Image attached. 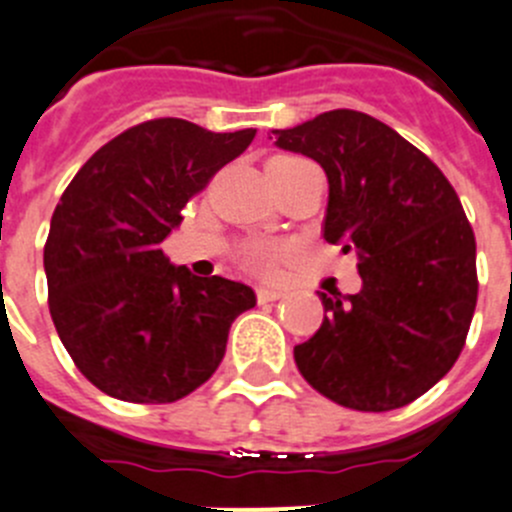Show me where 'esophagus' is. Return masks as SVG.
<instances>
[{"label": "esophagus", "instance_id": "obj_1", "mask_svg": "<svg viewBox=\"0 0 512 512\" xmlns=\"http://www.w3.org/2000/svg\"><path fill=\"white\" fill-rule=\"evenodd\" d=\"M280 297H282L280 290H272V287H257V302H262V305H265V302L280 300Z\"/></svg>", "mask_w": 512, "mask_h": 512}]
</instances>
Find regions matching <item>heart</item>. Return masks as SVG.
I'll return each instance as SVG.
<instances>
[{
    "label": "heart",
    "mask_w": 512,
    "mask_h": 512,
    "mask_svg": "<svg viewBox=\"0 0 512 512\" xmlns=\"http://www.w3.org/2000/svg\"><path fill=\"white\" fill-rule=\"evenodd\" d=\"M277 160H297V157H277ZM295 255V247L287 242H272V240H250L240 250V262L250 272L260 277H272L280 270L282 262L287 257Z\"/></svg>",
    "instance_id": "obj_1"
}]
</instances>
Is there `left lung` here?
<instances>
[{"label": "left lung", "mask_w": 512, "mask_h": 512, "mask_svg": "<svg viewBox=\"0 0 512 512\" xmlns=\"http://www.w3.org/2000/svg\"><path fill=\"white\" fill-rule=\"evenodd\" d=\"M330 182L322 237L357 252L362 290L320 292L325 320L297 370L342 408L385 413L428 393L460 357L478 302L475 235L428 155L355 109L277 130Z\"/></svg>", "instance_id": "1"}]
</instances>
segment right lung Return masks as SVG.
Returning a JSON list of instances; mask_svg holds the SVG:
<instances>
[{"label": "right lung", "instance_id": "obj_1", "mask_svg": "<svg viewBox=\"0 0 512 512\" xmlns=\"http://www.w3.org/2000/svg\"><path fill=\"white\" fill-rule=\"evenodd\" d=\"M255 130L147 119L99 147L54 207L44 242L49 315L77 370L124 403H175L212 377L255 292L170 265L182 207Z\"/></svg>", "mask_w": 512, "mask_h": 512}]
</instances>
